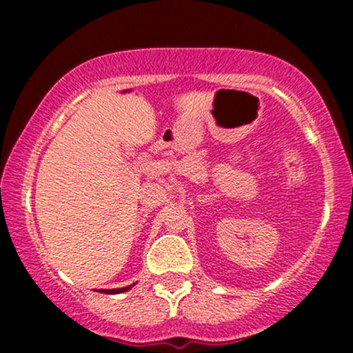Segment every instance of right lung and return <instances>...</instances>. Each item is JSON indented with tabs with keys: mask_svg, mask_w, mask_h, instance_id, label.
Masks as SVG:
<instances>
[{
	"mask_svg": "<svg viewBox=\"0 0 353 353\" xmlns=\"http://www.w3.org/2000/svg\"><path fill=\"white\" fill-rule=\"evenodd\" d=\"M132 285H134V283H132ZM132 285H129V287H123V289H104V290H99V292H106V294H121V292H125V290L131 289Z\"/></svg>",
	"mask_w": 353,
	"mask_h": 353,
	"instance_id": "obj_1",
	"label": "right lung"
}]
</instances>
